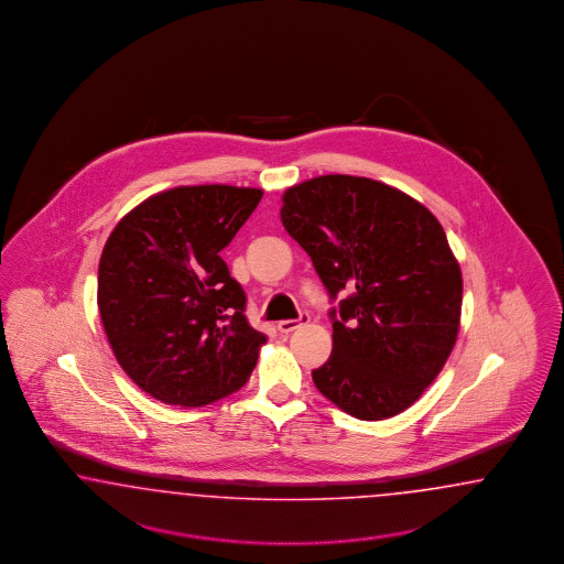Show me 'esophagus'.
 Masks as SVG:
<instances>
[{
  "label": "esophagus",
  "mask_w": 564,
  "mask_h": 564,
  "mask_svg": "<svg viewBox=\"0 0 564 564\" xmlns=\"http://www.w3.org/2000/svg\"><path fill=\"white\" fill-rule=\"evenodd\" d=\"M306 323H310V316L304 312V314H300V318H297V321H281L276 328H279L283 335H290V333H293L295 328H300V326H304Z\"/></svg>",
  "instance_id": "1"
}]
</instances>
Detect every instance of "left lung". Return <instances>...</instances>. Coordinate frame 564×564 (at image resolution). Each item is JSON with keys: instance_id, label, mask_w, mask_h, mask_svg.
<instances>
[{"instance_id": "1", "label": "left lung", "mask_w": 564, "mask_h": 564, "mask_svg": "<svg viewBox=\"0 0 564 564\" xmlns=\"http://www.w3.org/2000/svg\"><path fill=\"white\" fill-rule=\"evenodd\" d=\"M281 221L330 300L333 351L316 389L366 422L413 405L451 356L463 276L443 225L401 189L370 177L321 175L283 194Z\"/></svg>"}]
</instances>
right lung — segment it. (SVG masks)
Returning a JSON list of instances; mask_svg holds the SVG:
<instances>
[{
	"label": "right lung",
	"instance_id": "add662e5",
	"mask_svg": "<svg viewBox=\"0 0 564 564\" xmlns=\"http://www.w3.org/2000/svg\"><path fill=\"white\" fill-rule=\"evenodd\" d=\"M262 189L177 186L134 206L102 248L97 304L123 372L156 401L203 408L239 391L267 337L221 250Z\"/></svg>",
	"mask_w": 564,
	"mask_h": 564
}]
</instances>
